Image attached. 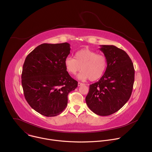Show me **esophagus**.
Returning a JSON list of instances; mask_svg holds the SVG:
<instances>
[{"label": "esophagus", "mask_w": 152, "mask_h": 152, "mask_svg": "<svg viewBox=\"0 0 152 152\" xmlns=\"http://www.w3.org/2000/svg\"><path fill=\"white\" fill-rule=\"evenodd\" d=\"M83 85V83H81V82H78V86H81V85Z\"/></svg>", "instance_id": "1"}]
</instances>
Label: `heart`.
<instances>
[{
    "instance_id": "1",
    "label": "heart",
    "mask_w": 152,
    "mask_h": 152,
    "mask_svg": "<svg viewBox=\"0 0 152 152\" xmlns=\"http://www.w3.org/2000/svg\"><path fill=\"white\" fill-rule=\"evenodd\" d=\"M66 70L72 75H75L80 70L77 78L82 80L90 79L91 81L99 79L104 75L107 65L106 56L99 55L89 49H83L77 51L75 58L67 57L64 61Z\"/></svg>"
}]
</instances>
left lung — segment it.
Here are the masks:
<instances>
[{
	"label": "left lung",
	"mask_w": 152,
	"mask_h": 152,
	"mask_svg": "<svg viewBox=\"0 0 152 152\" xmlns=\"http://www.w3.org/2000/svg\"><path fill=\"white\" fill-rule=\"evenodd\" d=\"M107 61L100 79L90 85L86 104L96 114L111 115L126 104L131 96L135 70L131 59L123 50L113 45H101Z\"/></svg>",
	"instance_id": "obj_1"
}]
</instances>
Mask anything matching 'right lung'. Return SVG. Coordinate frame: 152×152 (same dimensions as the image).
Here are the masks:
<instances>
[{
    "label": "right lung",
    "instance_id": "right-lung-1",
    "mask_svg": "<svg viewBox=\"0 0 152 152\" xmlns=\"http://www.w3.org/2000/svg\"><path fill=\"white\" fill-rule=\"evenodd\" d=\"M70 46L67 42L44 43L25 59L21 73L24 96L31 107L42 115L60 114L67 105L69 93L77 86L64 64Z\"/></svg>",
    "mask_w": 152,
    "mask_h": 152
}]
</instances>
